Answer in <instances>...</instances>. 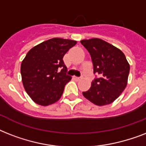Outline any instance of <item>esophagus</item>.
I'll list each match as a JSON object with an SVG mask.
<instances>
[{"instance_id":"1","label":"esophagus","mask_w":146,"mask_h":146,"mask_svg":"<svg viewBox=\"0 0 146 146\" xmlns=\"http://www.w3.org/2000/svg\"><path fill=\"white\" fill-rule=\"evenodd\" d=\"M74 79H75L76 80H77V81H79V80H80V77H74Z\"/></svg>"}]
</instances>
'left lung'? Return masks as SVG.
I'll list each match as a JSON object with an SVG mask.
<instances>
[{
	"mask_svg": "<svg viewBox=\"0 0 146 146\" xmlns=\"http://www.w3.org/2000/svg\"><path fill=\"white\" fill-rule=\"evenodd\" d=\"M80 42L91 55L94 73L99 74V78H96L90 89L82 95L98 106L111 104L127 86L129 63L120 49L104 40L95 38Z\"/></svg>",
	"mask_w": 146,
	"mask_h": 146,
	"instance_id": "1",
	"label": "left lung"
}]
</instances>
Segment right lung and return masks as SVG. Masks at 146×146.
<instances>
[{"label":"right lung","mask_w":146,"mask_h":146,"mask_svg":"<svg viewBox=\"0 0 146 146\" xmlns=\"http://www.w3.org/2000/svg\"><path fill=\"white\" fill-rule=\"evenodd\" d=\"M76 41L54 38L29 50L22 61L24 89L33 102L42 106L54 104L60 98L64 87L71 80L66 75L64 54ZM60 68V72H58Z\"/></svg>","instance_id":"add662e5"}]
</instances>
